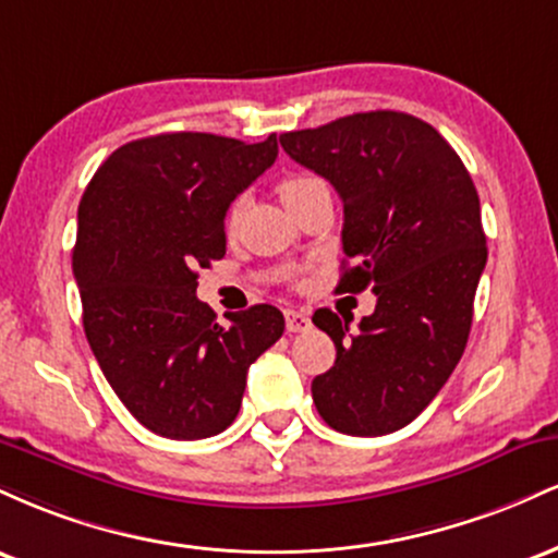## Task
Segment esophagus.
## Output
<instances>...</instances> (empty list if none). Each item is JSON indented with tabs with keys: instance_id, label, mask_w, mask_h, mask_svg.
Masks as SVG:
<instances>
[{
	"instance_id": "1",
	"label": "esophagus",
	"mask_w": 558,
	"mask_h": 558,
	"mask_svg": "<svg viewBox=\"0 0 558 558\" xmlns=\"http://www.w3.org/2000/svg\"><path fill=\"white\" fill-rule=\"evenodd\" d=\"M312 325V319H310V315H306V312H301V310H286V328H288V332H301V330H306Z\"/></svg>"
}]
</instances>
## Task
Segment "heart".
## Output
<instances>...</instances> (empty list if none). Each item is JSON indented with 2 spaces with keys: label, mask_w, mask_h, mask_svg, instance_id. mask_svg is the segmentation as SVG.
Returning <instances> with one entry per match:
<instances>
[{
  "label": "heart",
  "mask_w": 558,
  "mask_h": 558,
  "mask_svg": "<svg viewBox=\"0 0 558 558\" xmlns=\"http://www.w3.org/2000/svg\"><path fill=\"white\" fill-rule=\"evenodd\" d=\"M317 183H319V178H312V175H291V178H286L283 183H280L278 194H280V198H283V204L288 207V204H291L293 198L304 194V191H310L312 185H317ZM241 207H243L241 198H235V202L230 204V209H228V228L233 226L235 220H239Z\"/></svg>",
  "instance_id": "1"
}]
</instances>
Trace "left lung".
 <instances>
[{
	"label": "left lung",
	"mask_w": 558,
	"mask_h": 558,
	"mask_svg": "<svg viewBox=\"0 0 558 558\" xmlns=\"http://www.w3.org/2000/svg\"><path fill=\"white\" fill-rule=\"evenodd\" d=\"M286 155L332 183L343 202L338 291L373 288L375 312L351 319L317 310L336 364L312 380L332 430L388 435L409 425L464 354L485 270L480 198L448 141L425 120L377 110L280 136Z\"/></svg>",
	"instance_id": "1"
}]
</instances>
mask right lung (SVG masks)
Masks as SVG:
<instances>
[{"label":"right lung","instance_id":"right-lung-1","mask_svg":"<svg viewBox=\"0 0 558 558\" xmlns=\"http://www.w3.org/2000/svg\"><path fill=\"white\" fill-rule=\"evenodd\" d=\"M278 157L213 133H162L120 146L78 207L73 275L83 330L128 412L151 433L198 440L241 409L246 373L283 336L270 304L228 325L196 299V270L226 257V213Z\"/></svg>","mask_w":558,"mask_h":558}]
</instances>
